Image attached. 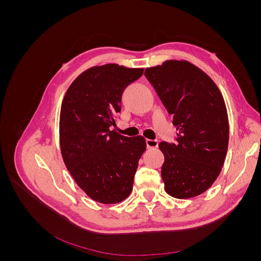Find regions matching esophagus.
<instances>
[{
  "instance_id": "34e87169",
  "label": "esophagus",
  "mask_w": 261,
  "mask_h": 261,
  "mask_svg": "<svg viewBox=\"0 0 261 261\" xmlns=\"http://www.w3.org/2000/svg\"><path fill=\"white\" fill-rule=\"evenodd\" d=\"M146 145L148 149H152V148H156L159 143H158L156 139H146Z\"/></svg>"
}]
</instances>
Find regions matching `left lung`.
<instances>
[{"label": "left lung", "mask_w": 261, "mask_h": 261, "mask_svg": "<svg viewBox=\"0 0 261 261\" xmlns=\"http://www.w3.org/2000/svg\"><path fill=\"white\" fill-rule=\"evenodd\" d=\"M145 76L178 130L175 144H159L165 192L179 199L198 196L217 179L225 160L228 120L222 94L187 61H167L146 68Z\"/></svg>", "instance_id": "1"}]
</instances>
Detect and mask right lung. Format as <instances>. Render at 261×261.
<instances>
[{
	"label": "right lung",
	"instance_id": "obj_1",
	"mask_svg": "<svg viewBox=\"0 0 261 261\" xmlns=\"http://www.w3.org/2000/svg\"><path fill=\"white\" fill-rule=\"evenodd\" d=\"M143 73L144 68L117 64L94 66L76 78L63 99V160L77 185L94 201L120 202L133 189L146 140L122 136L113 127L124 89Z\"/></svg>",
	"mask_w": 261,
	"mask_h": 261
}]
</instances>
